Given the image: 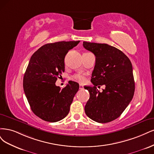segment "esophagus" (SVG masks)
Segmentation results:
<instances>
[{
    "mask_svg": "<svg viewBox=\"0 0 154 154\" xmlns=\"http://www.w3.org/2000/svg\"><path fill=\"white\" fill-rule=\"evenodd\" d=\"M79 89H80V90H83V89H84L83 85H82V84H80V85H79Z\"/></svg>",
    "mask_w": 154,
    "mask_h": 154,
    "instance_id": "obj_1",
    "label": "esophagus"
}]
</instances>
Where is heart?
I'll return each instance as SVG.
<instances>
[{
  "instance_id": "heart-1",
  "label": "heart",
  "mask_w": 154,
  "mask_h": 154,
  "mask_svg": "<svg viewBox=\"0 0 154 154\" xmlns=\"http://www.w3.org/2000/svg\"><path fill=\"white\" fill-rule=\"evenodd\" d=\"M72 79L73 81L79 83H84L86 81V77L85 74L78 73L75 74V75H73L72 77Z\"/></svg>"
}]
</instances>
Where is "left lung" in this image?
<instances>
[{"instance_id":"8db88e82","label":"left lung","mask_w":154,"mask_h":154,"mask_svg":"<svg viewBox=\"0 0 154 154\" xmlns=\"http://www.w3.org/2000/svg\"><path fill=\"white\" fill-rule=\"evenodd\" d=\"M83 47L95 56L91 82L85 86L90 93L84 110L98 123L110 122L120 116L132 100L135 83L130 59L119 49L106 43L83 42ZM104 84L102 92L96 86Z\"/></svg>"}]
</instances>
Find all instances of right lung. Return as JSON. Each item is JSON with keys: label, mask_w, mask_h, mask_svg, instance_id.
Here are the masks:
<instances>
[{"label": "right lung", "mask_w": 154, "mask_h": 154, "mask_svg": "<svg viewBox=\"0 0 154 154\" xmlns=\"http://www.w3.org/2000/svg\"><path fill=\"white\" fill-rule=\"evenodd\" d=\"M80 41L47 43L31 57L25 72L23 87L34 115L49 122L65 118L70 111L79 84L70 81L63 89L56 85L57 78L64 72V57Z\"/></svg>", "instance_id": "right-lung-1"}]
</instances>
